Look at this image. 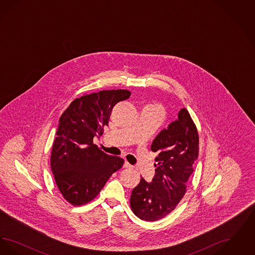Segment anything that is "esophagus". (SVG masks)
Instances as JSON below:
<instances>
[{"label": "esophagus", "instance_id": "1", "mask_svg": "<svg viewBox=\"0 0 255 255\" xmlns=\"http://www.w3.org/2000/svg\"><path fill=\"white\" fill-rule=\"evenodd\" d=\"M123 167H124V168H131V167H132V165H131L128 161H125V162H124Z\"/></svg>", "mask_w": 255, "mask_h": 255}]
</instances>
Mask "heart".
I'll return each mask as SVG.
<instances>
[{
  "label": "heart",
  "instance_id": "1",
  "mask_svg": "<svg viewBox=\"0 0 255 255\" xmlns=\"http://www.w3.org/2000/svg\"><path fill=\"white\" fill-rule=\"evenodd\" d=\"M146 108H148L151 112H153L160 121L163 120V118L165 116V110L160 104H150V105L146 106Z\"/></svg>",
  "mask_w": 255,
  "mask_h": 255
}]
</instances>
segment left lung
<instances>
[{
	"label": "left lung",
	"instance_id": "left-lung-1",
	"mask_svg": "<svg viewBox=\"0 0 255 255\" xmlns=\"http://www.w3.org/2000/svg\"><path fill=\"white\" fill-rule=\"evenodd\" d=\"M151 150L158 153L156 174L151 182L141 178L130 199L133 214L149 222L164 218L176 208L194 171L199 156V134L187 110H181L178 120L158 133Z\"/></svg>",
	"mask_w": 255,
	"mask_h": 255
}]
</instances>
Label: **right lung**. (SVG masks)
Instances as JSON below:
<instances>
[{
  "label": "right lung",
  "instance_id": "1",
  "mask_svg": "<svg viewBox=\"0 0 255 255\" xmlns=\"http://www.w3.org/2000/svg\"><path fill=\"white\" fill-rule=\"evenodd\" d=\"M131 96L127 90H108L75 98L62 114L52 145L50 167L64 199L74 206L93 201L124 159L94 144L108 126L114 106Z\"/></svg>",
  "mask_w": 255,
  "mask_h": 255
}]
</instances>
